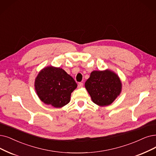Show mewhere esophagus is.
<instances>
[{"label":"esophagus","mask_w":156,"mask_h":156,"mask_svg":"<svg viewBox=\"0 0 156 156\" xmlns=\"http://www.w3.org/2000/svg\"><path fill=\"white\" fill-rule=\"evenodd\" d=\"M83 86V83H79V84H78L79 88H82Z\"/></svg>","instance_id":"esophagus-1"}]
</instances>
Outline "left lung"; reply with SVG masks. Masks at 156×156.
Segmentation results:
<instances>
[{
  "label": "left lung",
  "instance_id": "obj_1",
  "mask_svg": "<svg viewBox=\"0 0 156 156\" xmlns=\"http://www.w3.org/2000/svg\"><path fill=\"white\" fill-rule=\"evenodd\" d=\"M92 101L100 106L109 105L119 96L122 83L117 75L109 70L93 71L85 83Z\"/></svg>",
  "mask_w": 156,
  "mask_h": 156
}]
</instances>
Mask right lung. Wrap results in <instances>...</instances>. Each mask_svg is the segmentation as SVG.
Here are the masks:
<instances>
[{
  "label": "right lung",
  "mask_w": 156,
  "mask_h": 156,
  "mask_svg": "<svg viewBox=\"0 0 156 156\" xmlns=\"http://www.w3.org/2000/svg\"><path fill=\"white\" fill-rule=\"evenodd\" d=\"M77 86L74 79L64 70L52 66L42 69L34 83L36 92L41 101L57 108L70 102L71 93Z\"/></svg>",
  "instance_id": "1"
}]
</instances>
